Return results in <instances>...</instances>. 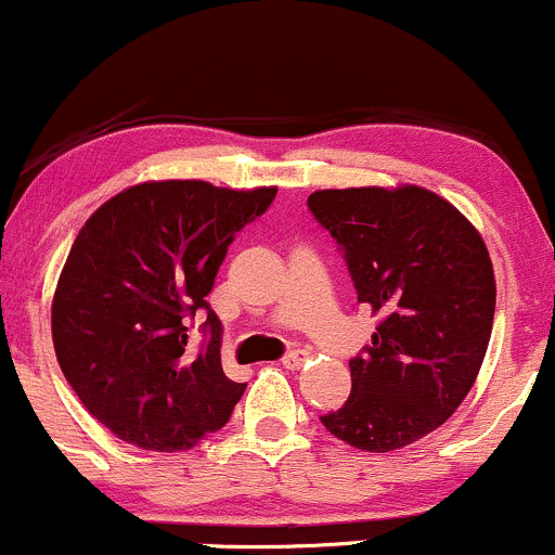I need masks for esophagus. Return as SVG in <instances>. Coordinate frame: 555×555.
<instances>
[{"instance_id":"34e87169","label":"esophagus","mask_w":555,"mask_h":555,"mask_svg":"<svg viewBox=\"0 0 555 555\" xmlns=\"http://www.w3.org/2000/svg\"><path fill=\"white\" fill-rule=\"evenodd\" d=\"M304 362H307V351L304 349H291L288 354L283 357V365L288 367V371H299Z\"/></svg>"}]
</instances>
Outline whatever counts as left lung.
Here are the masks:
<instances>
[{"instance_id":"8db88e82","label":"left lung","mask_w":555,"mask_h":555,"mask_svg":"<svg viewBox=\"0 0 555 555\" xmlns=\"http://www.w3.org/2000/svg\"><path fill=\"white\" fill-rule=\"evenodd\" d=\"M309 211L331 232L357 301L378 314L349 360L351 395L323 415L333 437L389 452L439 428L479 375L494 318V272L474 224L431 190H318Z\"/></svg>"}]
</instances>
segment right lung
I'll return each mask as SVG.
<instances>
[{
    "instance_id": "add662e5",
    "label": "right lung",
    "mask_w": 555,
    "mask_h": 555,
    "mask_svg": "<svg viewBox=\"0 0 555 555\" xmlns=\"http://www.w3.org/2000/svg\"><path fill=\"white\" fill-rule=\"evenodd\" d=\"M278 188L145 182L76 235L52 301V341L81 404L124 442L175 452L230 421L246 384L222 371L211 294L230 243ZM202 323L195 352L186 336Z\"/></svg>"
}]
</instances>
